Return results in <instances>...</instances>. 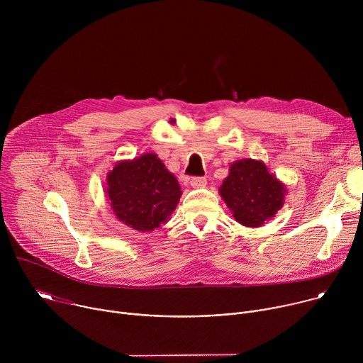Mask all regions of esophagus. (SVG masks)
I'll list each match as a JSON object with an SVG mask.
<instances>
[{
    "mask_svg": "<svg viewBox=\"0 0 363 363\" xmlns=\"http://www.w3.org/2000/svg\"><path fill=\"white\" fill-rule=\"evenodd\" d=\"M189 184H191L192 188H203V186L206 185V178H202V177H199V178H191Z\"/></svg>",
    "mask_w": 363,
    "mask_h": 363,
    "instance_id": "1",
    "label": "esophagus"
}]
</instances>
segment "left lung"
Segmentation results:
<instances>
[{
	"label": "left lung",
	"instance_id": "8db88e82",
	"mask_svg": "<svg viewBox=\"0 0 363 363\" xmlns=\"http://www.w3.org/2000/svg\"><path fill=\"white\" fill-rule=\"evenodd\" d=\"M220 195L237 223L257 228L270 221L284 205L286 185L258 160H240L230 165Z\"/></svg>",
	"mask_w": 363,
	"mask_h": 363
}]
</instances>
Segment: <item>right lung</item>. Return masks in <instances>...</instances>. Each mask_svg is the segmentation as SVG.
<instances>
[{"instance_id": "right-lung-1", "label": "right lung", "mask_w": 363, "mask_h": 363, "mask_svg": "<svg viewBox=\"0 0 363 363\" xmlns=\"http://www.w3.org/2000/svg\"><path fill=\"white\" fill-rule=\"evenodd\" d=\"M106 185L116 218L140 233L168 223L182 195L177 177L152 152L116 162L108 172Z\"/></svg>"}]
</instances>
